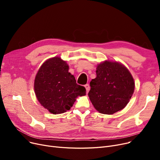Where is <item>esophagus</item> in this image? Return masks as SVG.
<instances>
[{
  "label": "esophagus",
  "instance_id": "esophagus-1",
  "mask_svg": "<svg viewBox=\"0 0 160 160\" xmlns=\"http://www.w3.org/2000/svg\"><path fill=\"white\" fill-rule=\"evenodd\" d=\"M84 87L86 88V91H87V92H88V91H89V85L88 84V83H87V84H86V85L84 86Z\"/></svg>",
  "mask_w": 160,
  "mask_h": 160
}]
</instances>
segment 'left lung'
<instances>
[{
	"label": "left lung",
	"instance_id": "1",
	"mask_svg": "<svg viewBox=\"0 0 160 160\" xmlns=\"http://www.w3.org/2000/svg\"><path fill=\"white\" fill-rule=\"evenodd\" d=\"M97 77L90 82L88 96L96 110L103 114L119 112L129 102L135 82L128 69L117 62L106 60L97 67Z\"/></svg>",
	"mask_w": 160,
	"mask_h": 160
}]
</instances>
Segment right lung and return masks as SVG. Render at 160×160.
Instances as JSON below:
<instances>
[{"instance_id": "add662e5", "label": "right lung", "mask_w": 160, "mask_h": 160, "mask_svg": "<svg viewBox=\"0 0 160 160\" xmlns=\"http://www.w3.org/2000/svg\"><path fill=\"white\" fill-rule=\"evenodd\" d=\"M34 91L39 103L48 112L59 114L69 110L78 96L86 95V88L78 85L69 65L60 57L45 61L34 80Z\"/></svg>"}]
</instances>
